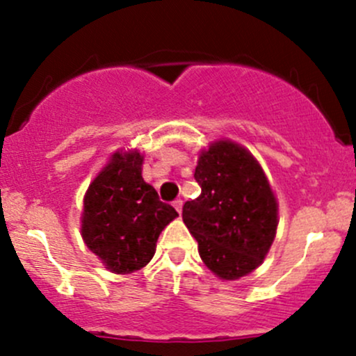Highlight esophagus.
<instances>
[{"instance_id":"esophagus-1","label":"esophagus","mask_w":356,"mask_h":356,"mask_svg":"<svg viewBox=\"0 0 356 356\" xmlns=\"http://www.w3.org/2000/svg\"><path fill=\"white\" fill-rule=\"evenodd\" d=\"M172 204H174V208H175V210H177L179 213H181V211H182V200H181V198L174 200V203H172Z\"/></svg>"}]
</instances>
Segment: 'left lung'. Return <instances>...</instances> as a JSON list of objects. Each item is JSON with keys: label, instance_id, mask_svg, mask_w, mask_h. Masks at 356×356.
I'll use <instances>...</instances> for the list:
<instances>
[{"label": "left lung", "instance_id": "left-lung-1", "mask_svg": "<svg viewBox=\"0 0 356 356\" xmlns=\"http://www.w3.org/2000/svg\"><path fill=\"white\" fill-rule=\"evenodd\" d=\"M195 179L201 195L186 201L182 220L201 260L227 281L253 272L277 229V201L258 161L241 146L218 141L201 153Z\"/></svg>", "mask_w": 356, "mask_h": 356}]
</instances>
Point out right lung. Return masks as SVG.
Listing matches in <instances>:
<instances>
[{
    "mask_svg": "<svg viewBox=\"0 0 356 356\" xmlns=\"http://www.w3.org/2000/svg\"><path fill=\"white\" fill-rule=\"evenodd\" d=\"M141 167L138 152L115 153L84 198L82 238L115 274L145 267L155 254L160 232L179 215L146 184Z\"/></svg>",
    "mask_w": 356,
    "mask_h": 356,
    "instance_id": "1",
    "label": "right lung"
}]
</instances>
